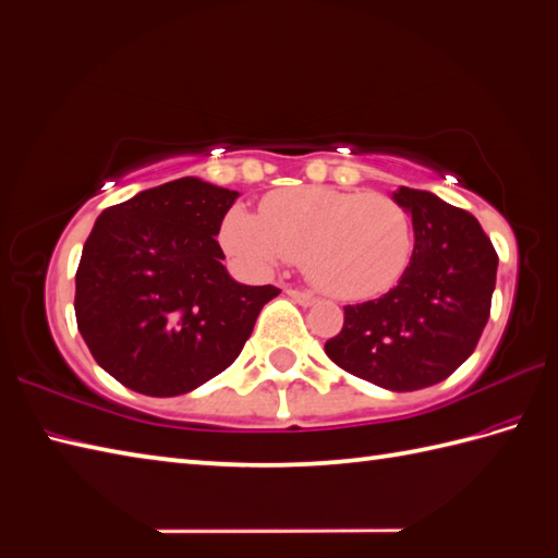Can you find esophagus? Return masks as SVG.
<instances>
[{
	"label": "esophagus",
	"mask_w": 558,
	"mask_h": 558,
	"mask_svg": "<svg viewBox=\"0 0 558 558\" xmlns=\"http://www.w3.org/2000/svg\"><path fill=\"white\" fill-rule=\"evenodd\" d=\"M287 295H289V299H293L295 303H299V305H303V307H307V305H313V303H315V295H313V293H307V291L287 289Z\"/></svg>",
	"instance_id": "1"
}]
</instances>
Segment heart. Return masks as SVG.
<instances>
[{
  "mask_svg": "<svg viewBox=\"0 0 558 558\" xmlns=\"http://www.w3.org/2000/svg\"><path fill=\"white\" fill-rule=\"evenodd\" d=\"M219 245L247 277H267L299 257L317 289L341 301H367L403 279L413 225L389 195L301 185L269 193L259 215L231 207L221 219Z\"/></svg>",
  "mask_w": 558,
  "mask_h": 558,
  "instance_id": "heart-1",
  "label": "heart"
}]
</instances>
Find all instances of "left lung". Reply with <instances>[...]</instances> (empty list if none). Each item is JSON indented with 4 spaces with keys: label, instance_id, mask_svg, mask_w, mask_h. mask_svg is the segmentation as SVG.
<instances>
[{
    "label": "left lung",
    "instance_id": "1",
    "mask_svg": "<svg viewBox=\"0 0 558 558\" xmlns=\"http://www.w3.org/2000/svg\"><path fill=\"white\" fill-rule=\"evenodd\" d=\"M391 197L413 217L411 265L381 299L345 305L343 327L325 351L381 389L415 391L447 379L475 351L499 257L465 209L405 185Z\"/></svg>",
    "mask_w": 558,
    "mask_h": 558
}]
</instances>
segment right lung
Here are the masks:
<instances>
[{"mask_svg": "<svg viewBox=\"0 0 558 558\" xmlns=\"http://www.w3.org/2000/svg\"><path fill=\"white\" fill-rule=\"evenodd\" d=\"M239 193L183 177L107 207L83 245L76 322L102 369L145 396H179L236 361L281 291L221 265V219Z\"/></svg>", "mask_w": 558, "mask_h": 558, "instance_id": "1", "label": "right lung"}]
</instances>
